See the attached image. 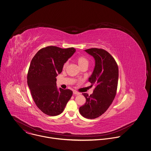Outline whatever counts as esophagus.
I'll return each instance as SVG.
<instances>
[{"label": "esophagus", "instance_id": "34e87169", "mask_svg": "<svg viewBox=\"0 0 151 151\" xmlns=\"http://www.w3.org/2000/svg\"><path fill=\"white\" fill-rule=\"evenodd\" d=\"M73 94H75V95H79V94H81L80 93H79V92H78V91H73Z\"/></svg>", "mask_w": 151, "mask_h": 151}]
</instances>
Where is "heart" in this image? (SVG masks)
Listing matches in <instances>:
<instances>
[{
	"label": "heart",
	"mask_w": 151,
	"mask_h": 151,
	"mask_svg": "<svg viewBox=\"0 0 151 151\" xmlns=\"http://www.w3.org/2000/svg\"><path fill=\"white\" fill-rule=\"evenodd\" d=\"M76 61L79 66V67L82 68L85 66H87L88 65V64H89V62H88V60L87 58H86L84 56H79L77 58H76ZM68 63H65L64 65H63V68L65 69L66 68V67H67Z\"/></svg>",
	"instance_id": "b5f03b06"
}]
</instances>
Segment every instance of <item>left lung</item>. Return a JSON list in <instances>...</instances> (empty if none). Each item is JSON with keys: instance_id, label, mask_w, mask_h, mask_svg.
<instances>
[{"instance_id": "obj_1", "label": "left lung", "mask_w": 151, "mask_h": 151, "mask_svg": "<svg viewBox=\"0 0 151 151\" xmlns=\"http://www.w3.org/2000/svg\"><path fill=\"white\" fill-rule=\"evenodd\" d=\"M93 56L95 67L88 81L94 88L92 94L83 93L86 103L79 108L81 114L86 118L95 119L102 115L115 99L117 90L119 69L117 63L106 51L91 48L84 50Z\"/></svg>"}]
</instances>
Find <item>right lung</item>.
<instances>
[{"mask_svg":"<svg viewBox=\"0 0 151 151\" xmlns=\"http://www.w3.org/2000/svg\"><path fill=\"white\" fill-rule=\"evenodd\" d=\"M75 51L73 47L48 46L38 51L31 61L27 83L36 106L47 115L61 114L72 96L69 89H58L56 77Z\"/></svg>","mask_w":151,"mask_h":151,"instance_id":"obj_1","label":"right lung"}]
</instances>
